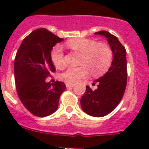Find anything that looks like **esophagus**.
Wrapping results in <instances>:
<instances>
[{"mask_svg": "<svg viewBox=\"0 0 149 149\" xmlns=\"http://www.w3.org/2000/svg\"><path fill=\"white\" fill-rule=\"evenodd\" d=\"M65 86L67 88H71V87H73L74 86V84H65Z\"/></svg>", "mask_w": 149, "mask_h": 149, "instance_id": "34e87169", "label": "esophagus"}]
</instances>
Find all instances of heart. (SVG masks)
<instances>
[{
	"label": "heart",
	"mask_w": 149,
	"mask_h": 149,
	"mask_svg": "<svg viewBox=\"0 0 149 149\" xmlns=\"http://www.w3.org/2000/svg\"><path fill=\"white\" fill-rule=\"evenodd\" d=\"M66 46L72 51L80 53L79 66L69 67L60 74V79L67 84H76L87 77L89 70L94 76L103 74L111 66L113 58V50L107 43L97 42L91 38H75L68 41ZM51 58L58 69L65 65L63 47L55 45L51 52Z\"/></svg>",
	"instance_id": "obj_1"
}]
</instances>
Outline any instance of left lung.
Wrapping results in <instances>:
<instances>
[{
	"mask_svg": "<svg viewBox=\"0 0 149 149\" xmlns=\"http://www.w3.org/2000/svg\"><path fill=\"white\" fill-rule=\"evenodd\" d=\"M95 34L107 38L113 50V61L108 71L94 81L97 84V89L92 91L90 86H86L80 104L85 113L100 118L112 112L122 99L127 85V59L125 48L116 36L107 31Z\"/></svg>",
	"mask_w": 149,
	"mask_h": 149,
	"instance_id": "8db88e82",
	"label": "left lung"
}]
</instances>
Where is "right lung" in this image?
<instances>
[{
  "instance_id": "right-lung-1",
  "label": "right lung",
  "mask_w": 149,
  "mask_h": 149,
  "mask_svg": "<svg viewBox=\"0 0 149 149\" xmlns=\"http://www.w3.org/2000/svg\"><path fill=\"white\" fill-rule=\"evenodd\" d=\"M63 38L45 29H38L24 38L15 59V79L17 95L25 108L37 117H46L57 110L63 82L46 83L56 72L51 51Z\"/></svg>"
}]
</instances>
